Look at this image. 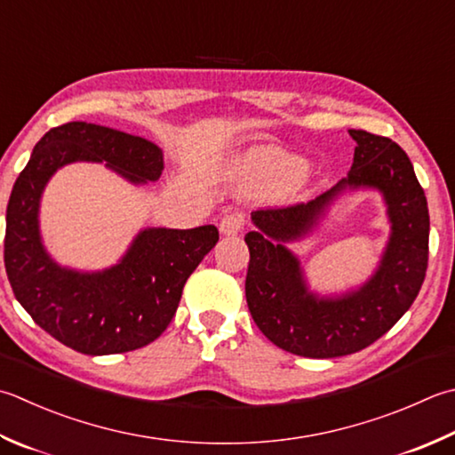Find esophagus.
Instances as JSON below:
<instances>
[{
	"mask_svg": "<svg viewBox=\"0 0 455 455\" xmlns=\"http://www.w3.org/2000/svg\"><path fill=\"white\" fill-rule=\"evenodd\" d=\"M243 227H244L243 215H238V212H233V215L222 217L220 225H219V230H220V235H225V236H235V235L240 233V230H243Z\"/></svg>",
	"mask_w": 455,
	"mask_h": 455,
	"instance_id": "esophagus-1",
	"label": "esophagus"
}]
</instances>
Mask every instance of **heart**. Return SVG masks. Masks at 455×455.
Wrapping results in <instances>:
<instances>
[{
    "label": "heart",
    "instance_id": "b5f03b06",
    "mask_svg": "<svg viewBox=\"0 0 455 455\" xmlns=\"http://www.w3.org/2000/svg\"><path fill=\"white\" fill-rule=\"evenodd\" d=\"M304 169L306 162L296 154L278 148H258L240 159L235 177L244 191L266 195L280 191L293 179L297 180L293 185L306 183L307 175H300Z\"/></svg>",
    "mask_w": 455,
    "mask_h": 455
}]
</instances>
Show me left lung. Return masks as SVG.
Instances as JSON below:
<instances>
[{
    "instance_id": "obj_1",
    "label": "left lung",
    "mask_w": 455,
    "mask_h": 455,
    "mask_svg": "<svg viewBox=\"0 0 455 455\" xmlns=\"http://www.w3.org/2000/svg\"><path fill=\"white\" fill-rule=\"evenodd\" d=\"M355 146L349 175L314 201L252 212L244 236L251 262L246 304L258 329L280 349L309 359L357 353L385 335L416 299L428 268L430 215L424 189L404 149L393 140L349 130ZM383 195L391 236L378 270L359 289L319 297L307 286L288 242L307 235L347 190Z\"/></svg>"
}]
</instances>
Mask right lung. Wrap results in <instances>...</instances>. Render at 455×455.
Masks as SVG:
<instances>
[{
	"instance_id": "1",
	"label": "right lung",
	"mask_w": 455,
	"mask_h": 455,
	"mask_svg": "<svg viewBox=\"0 0 455 455\" xmlns=\"http://www.w3.org/2000/svg\"><path fill=\"white\" fill-rule=\"evenodd\" d=\"M106 164L133 185L157 181L164 151L154 141L86 122H68L37 141L17 177L5 215V272L33 322L84 355H114L156 341L180 306L183 286L217 244L215 225L140 230L118 264L80 272L52 260L43 246L39 207L60 167Z\"/></svg>"
}]
</instances>
